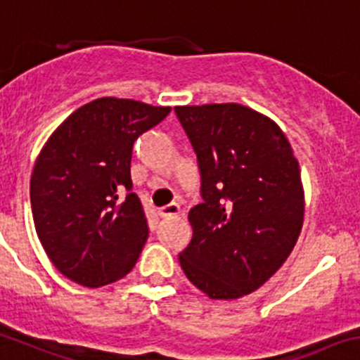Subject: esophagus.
Here are the masks:
<instances>
[{"instance_id": "obj_1", "label": "esophagus", "mask_w": 360, "mask_h": 360, "mask_svg": "<svg viewBox=\"0 0 360 360\" xmlns=\"http://www.w3.org/2000/svg\"><path fill=\"white\" fill-rule=\"evenodd\" d=\"M182 214V210H180V207H178L176 203H169L166 205V207L159 208V215L162 219H169V217H176V215Z\"/></svg>"}]
</instances>
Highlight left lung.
I'll list each match as a JSON object with an SVG mask.
<instances>
[{
    "label": "left lung",
    "instance_id": "1",
    "mask_svg": "<svg viewBox=\"0 0 360 360\" xmlns=\"http://www.w3.org/2000/svg\"><path fill=\"white\" fill-rule=\"evenodd\" d=\"M193 145L201 201L178 259L210 299H240L286 262L304 221L300 167L279 127L240 104L178 105Z\"/></svg>",
    "mask_w": 360,
    "mask_h": 360
}]
</instances>
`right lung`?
I'll return each mask as SVG.
<instances>
[{
	"label": "right lung",
	"mask_w": 360,
	"mask_h": 360,
	"mask_svg": "<svg viewBox=\"0 0 360 360\" xmlns=\"http://www.w3.org/2000/svg\"><path fill=\"white\" fill-rule=\"evenodd\" d=\"M171 108L104 97L72 112L44 145L30 182L33 221L47 256L86 288L131 272L148 238L132 193V145Z\"/></svg>",
	"instance_id": "1"
}]
</instances>
